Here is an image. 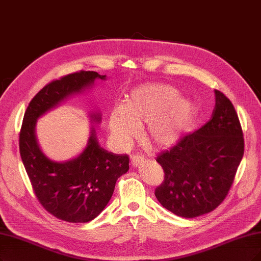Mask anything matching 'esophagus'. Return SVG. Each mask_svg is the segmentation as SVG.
<instances>
[{
  "label": "esophagus",
  "instance_id": "obj_1",
  "mask_svg": "<svg viewBox=\"0 0 261 261\" xmlns=\"http://www.w3.org/2000/svg\"><path fill=\"white\" fill-rule=\"evenodd\" d=\"M143 161H144V158L142 156H138V155L131 156V165L134 167H138Z\"/></svg>",
  "mask_w": 261,
  "mask_h": 261
}]
</instances>
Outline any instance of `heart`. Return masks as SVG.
<instances>
[{
	"instance_id": "1",
	"label": "heart",
	"mask_w": 261,
	"mask_h": 261,
	"mask_svg": "<svg viewBox=\"0 0 261 261\" xmlns=\"http://www.w3.org/2000/svg\"><path fill=\"white\" fill-rule=\"evenodd\" d=\"M167 85L146 84L133 89L123 106L115 108L109 128L115 143L127 147L143 128V139L155 148L176 144L195 121L197 109L188 98L179 96Z\"/></svg>"
}]
</instances>
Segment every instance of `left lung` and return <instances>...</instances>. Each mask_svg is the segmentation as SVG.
Here are the masks:
<instances>
[{
	"label": "left lung",
	"instance_id": "obj_1",
	"mask_svg": "<svg viewBox=\"0 0 261 261\" xmlns=\"http://www.w3.org/2000/svg\"><path fill=\"white\" fill-rule=\"evenodd\" d=\"M214 92L212 118L156 159L165 179L155 196L163 207L179 217L194 218L215 210L228 195L243 158L244 139L238 114L224 93Z\"/></svg>",
	"mask_w": 261,
	"mask_h": 261
}]
</instances>
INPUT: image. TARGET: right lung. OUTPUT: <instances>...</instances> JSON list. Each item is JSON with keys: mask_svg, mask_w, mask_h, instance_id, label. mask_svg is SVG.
Returning a JSON list of instances; mask_svg holds the SVG:
<instances>
[{"mask_svg": "<svg viewBox=\"0 0 261 261\" xmlns=\"http://www.w3.org/2000/svg\"><path fill=\"white\" fill-rule=\"evenodd\" d=\"M106 75L81 71L46 85L29 104L19 134V149L34 194L46 211L69 223H88L108 205L117 179L129 170V157L105 150L92 125L87 145L79 156L63 162L48 158L37 143V119L71 95L81 93ZM100 123L101 113L89 114Z\"/></svg>", "mask_w": 261, "mask_h": 261, "instance_id": "obj_1", "label": "right lung"}]
</instances>
